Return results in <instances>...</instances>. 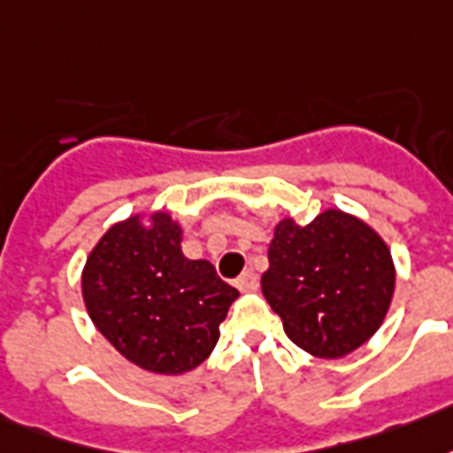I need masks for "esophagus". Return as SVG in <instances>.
<instances>
[{"label": "esophagus", "mask_w": 453, "mask_h": 453, "mask_svg": "<svg viewBox=\"0 0 453 453\" xmlns=\"http://www.w3.org/2000/svg\"><path fill=\"white\" fill-rule=\"evenodd\" d=\"M236 287H239L241 292H253V289H258V277L253 270H246V273H241L236 277Z\"/></svg>", "instance_id": "obj_1"}]
</instances>
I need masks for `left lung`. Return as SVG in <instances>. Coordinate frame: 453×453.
Wrapping results in <instances>:
<instances>
[{"instance_id":"obj_1","label":"left lung","mask_w":453,"mask_h":453,"mask_svg":"<svg viewBox=\"0 0 453 453\" xmlns=\"http://www.w3.org/2000/svg\"><path fill=\"white\" fill-rule=\"evenodd\" d=\"M260 287L287 338L316 357H345L372 338L394 296L391 253L357 217L326 210L277 224Z\"/></svg>"}]
</instances>
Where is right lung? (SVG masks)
<instances>
[{"label":"right lung","mask_w":453,"mask_h":453,"mask_svg":"<svg viewBox=\"0 0 453 453\" xmlns=\"http://www.w3.org/2000/svg\"><path fill=\"white\" fill-rule=\"evenodd\" d=\"M88 316L122 357L147 372L183 374L210 357L239 289L212 263L188 260L180 226L158 212L105 231L81 275Z\"/></svg>","instance_id":"obj_1"}]
</instances>
